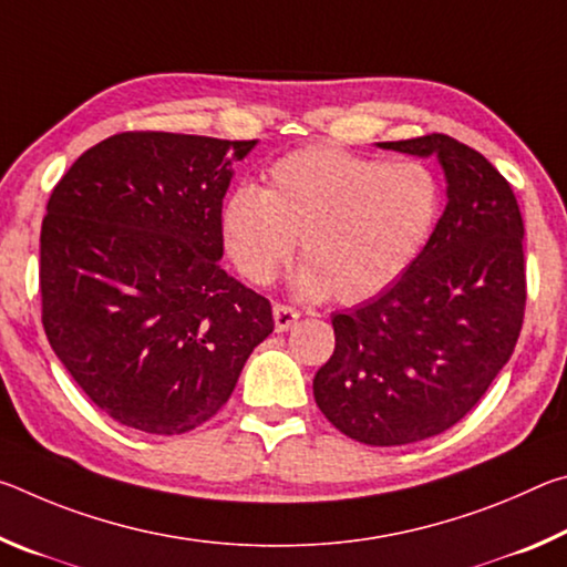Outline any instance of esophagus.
Returning <instances> with one entry per match:
<instances>
[{
  "label": "esophagus",
  "instance_id": "1",
  "mask_svg": "<svg viewBox=\"0 0 567 567\" xmlns=\"http://www.w3.org/2000/svg\"><path fill=\"white\" fill-rule=\"evenodd\" d=\"M272 318H275V330L285 332V330H290L297 320H300V310H295V307H290V305H275Z\"/></svg>",
  "mask_w": 567,
  "mask_h": 567
}]
</instances>
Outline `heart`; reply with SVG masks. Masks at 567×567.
I'll return each mask as SVG.
<instances>
[{
  "mask_svg": "<svg viewBox=\"0 0 567 567\" xmlns=\"http://www.w3.org/2000/svg\"><path fill=\"white\" fill-rule=\"evenodd\" d=\"M440 207V182L420 162L388 165L315 145L277 159L265 189L229 192L223 235L249 282L270 285L300 239L307 262L295 275L297 292L364 302L408 270L433 235Z\"/></svg>",
  "mask_w": 567,
  "mask_h": 567,
  "instance_id": "b5f03b06",
  "label": "heart"
}]
</instances>
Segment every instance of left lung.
<instances>
[{"label": "left lung", "mask_w": 567, "mask_h": 567, "mask_svg": "<svg viewBox=\"0 0 567 567\" xmlns=\"http://www.w3.org/2000/svg\"><path fill=\"white\" fill-rule=\"evenodd\" d=\"M378 147L437 157L447 205L395 285L332 315L334 352L312 392L340 433L392 447L453 427L511 360L525 315V227L507 179L463 142L425 134Z\"/></svg>", "instance_id": "8db88e82"}]
</instances>
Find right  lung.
I'll return each instance as SVG.
<instances>
[{"label":"right lung","instance_id":"1","mask_svg":"<svg viewBox=\"0 0 567 567\" xmlns=\"http://www.w3.org/2000/svg\"><path fill=\"white\" fill-rule=\"evenodd\" d=\"M255 145L122 132L52 189L40 235L47 340L120 425L150 435L203 425L275 330L270 302L219 265L233 162Z\"/></svg>","mask_w":567,"mask_h":567}]
</instances>
